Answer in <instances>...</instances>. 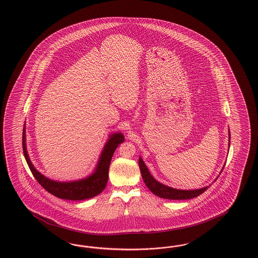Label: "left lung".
Listing matches in <instances>:
<instances>
[{
  "instance_id": "1",
  "label": "left lung",
  "mask_w": 258,
  "mask_h": 258,
  "mask_svg": "<svg viewBox=\"0 0 258 258\" xmlns=\"http://www.w3.org/2000/svg\"><path fill=\"white\" fill-rule=\"evenodd\" d=\"M139 167L142 177L144 182L146 183L147 188H149L154 195L159 196L160 198L170 199V200H187L197 197L203 192H205L209 186L205 188H197V189H177V188H171L157 181L151 174L149 173L147 165L145 164L142 158H139ZM223 172V171H222Z\"/></svg>"
}]
</instances>
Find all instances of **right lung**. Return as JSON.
<instances>
[{"label": "right lung", "mask_w": 258, "mask_h": 258, "mask_svg": "<svg viewBox=\"0 0 258 258\" xmlns=\"http://www.w3.org/2000/svg\"><path fill=\"white\" fill-rule=\"evenodd\" d=\"M125 141L124 135L121 133H113L110 135L109 140L105 144L104 148L98 160V165L94 173L83 179L77 181L59 182L51 180L45 175L40 174L29 158L26 148V134L25 125L22 133V148L25 160L27 161L29 168L35 179L41 185L43 188L50 195H54L60 199L66 200H85L99 195L104 189L108 177L109 168L111 163L112 155L120 144Z\"/></svg>", "instance_id": "right-lung-1"}]
</instances>
